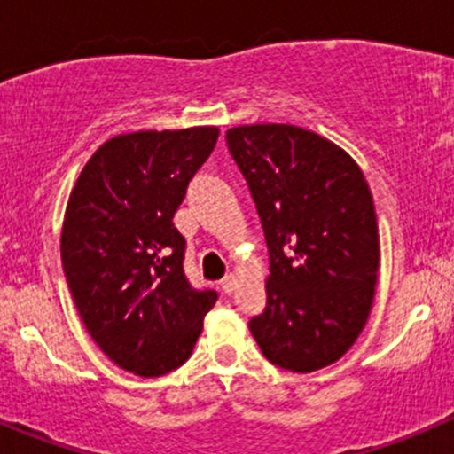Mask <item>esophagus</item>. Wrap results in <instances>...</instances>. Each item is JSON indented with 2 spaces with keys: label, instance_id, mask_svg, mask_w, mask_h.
<instances>
[{
  "label": "esophagus",
  "instance_id": "obj_1",
  "mask_svg": "<svg viewBox=\"0 0 454 454\" xmlns=\"http://www.w3.org/2000/svg\"><path fill=\"white\" fill-rule=\"evenodd\" d=\"M219 287H222L223 294H232V292H235V287H237V278L232 277V274H228V277L223 278L222 283H219Z\"/></svg>",
  "mask_w": 454,
  "mask_h": 454
}]
</instances>
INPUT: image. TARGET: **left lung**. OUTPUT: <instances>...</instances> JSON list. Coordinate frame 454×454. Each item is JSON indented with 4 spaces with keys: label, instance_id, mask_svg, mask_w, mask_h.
<instances>
[{
    "label": "left lung",
    "instance_id": "8db88e82",
    "mask_svg": "<svg viewBox=\"0 0 454 454\" xmlns=\"http://www.w3.org/2000/svg\"><path fill=\"white\" fill-rule=\"evenodd\" d=\"M270 254L265 309L248 327L277 367L309 373L347 354L367 323L380 265L367 180L349 153L294 125L226 131Z\"/></svg>",
    "mask_w": 454,
    "mask_h": 454
}]
</instances>
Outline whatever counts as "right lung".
<instances>
[{
  "instance_id": "obj_1",
  "label": "right lung",
  "mask_w": 454,
  "mask_h": 454,
  "mask_svg": "<svg viewBox=\"0 0 454 454\" xmlns=\"http://www.w3.org/2000/svg\"><path fill=\"white\" fill-rule=\"evenodd\" d=\"M217 136V127L116 136L67 201L61 261L76 309L105 356L142 378L189 360L217 301L186 278V241L173 226Z\"/></svg>"
}]
</instances>
